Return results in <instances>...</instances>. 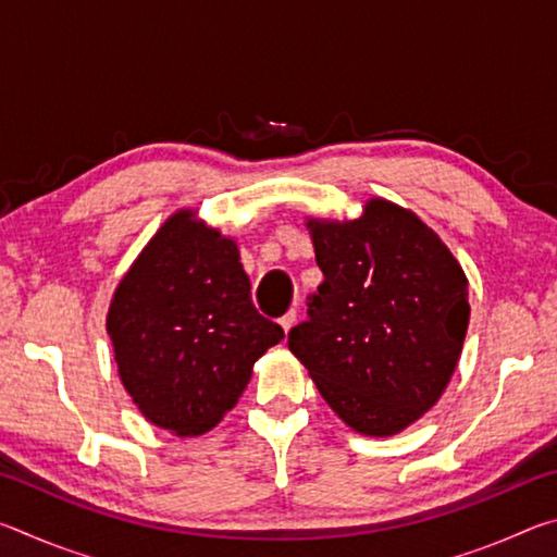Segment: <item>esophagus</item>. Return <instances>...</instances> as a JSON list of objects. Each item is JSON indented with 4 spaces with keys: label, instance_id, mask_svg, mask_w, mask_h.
Returning a JSON list of instances; mask_svg holds the SVG:
<instances>
[{
    "label": "esophagus",
    "instance_id": "esophagus-1",
    "mask_svg": "<svg viewBox=\"0 0 557 557\" xmlns=\"http://www.w3.org/2000/svg\"><path fill=\"white\" fill-rule=\"evenodd\" d=\"M295 322H297V312H295V309H292V312H287L285 317L280 319V326L285 329V334H289V329L295 326Z\"/></svg>",
    "mask_w": 557,
    "mask_h": 557
}]
</instances>
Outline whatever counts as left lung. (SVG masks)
Segmentation results:
<instances>
[{"mask_svg":"<svg viewBox=\"0 0 557 557\" xmlns=\"http://www.w3.org/2000/svg\"><path fill=\"white\" fill-rule=\"evenodd\" d=\"M324 282L287 336L348 428L398 435L445 393L469 326L467 275L418 215L371 199L354 221L309 219Z\"/></svg>","mask_w":557,"mask_h":557,"instance_id":"left-lung-1","label":"left lung"}]
</instances>
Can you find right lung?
<instances>
[{
  "label": "right lung",
  "mask_w": 557,
  "mask_h": 557,
  "mask_svg": "<svg viewBox=\"0 0 557 557\" xmlns=\"http://www.w3.org/2000/svg\"><path fill=\"white\" fill-rule=\"evenodd\" d=\"M108 334L139 412L178 437L219 425L252 363L285 338L252 305L238 245L188 209L169 215L120 280Z\"/></svg>",
  "instance_id": "1"
}]
</instances>
